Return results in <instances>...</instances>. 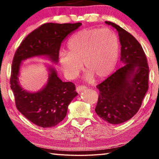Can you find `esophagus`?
<instances>
[{"label": "esophagus", "instance_id": "obj_1", "mask_svg": "<svg viewBox=\"0 0 159 159\" xmlns=\"http://www.w3.org/2000/svg\"><path fill=\"white\" fill-rule=\"evenodd\" d=\"M86 88H86L85 86H83V85L78 86V87L76 88V92H77L78 93H80V92H81V91L85 90Z\"/></svg>", "mask_w": 159, "mask_h": 159}]
</instances>
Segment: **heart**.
Returning <instances> with one entry per match:
<instances>
[{
    "instance_id": "obj_1",
    "label": "heart",
    "mask_w": 159,
    "mask_h": 159,
    "mask_svg": "<svg viewBox=\"0 0 159 159\" xmlns=\"http://www.w3.org/2000/svg\"><path fill=\"white\" fill-rule=\"evenodd\" d=\"M68 52L59 54V63L66 76L75 79L83 69L86 81L104 79L112 73L118 57L116 35L109 29H85L74 34L67 43Z\"/></svg>"
}]
</instances>
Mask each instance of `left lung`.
Masks as SVG:
<instances>
[{
	"label": "left lung",
	"mask_w": 159,
	"mask_h": 159,
	"mask_svg": "<svg viewBox=\"0 0 159 159\" xmlns=\"http://www.w3.org/2000/svg\"><path fill=\"white\" fill-rule=\"evenodd\" d=\"M120 43V61L123 65L97 88L99 90L95 109L110 124H120L137 114L147 92L149 67L146 55L135 38L111 21Z\"/></svg>",
	"instance_id": "obj_1"
}]
</instances>
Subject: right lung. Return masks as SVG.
Masks as SVG:
<instances>
[{"mask_svg":"<svg viewBox=\"0 0 159 159\" xmlns=\"http://www.w3.org/2000/svg\"><path fill=\"white\" fill-rule=\"evenodd\" d=\"M81 23H47L29 34L16 51L12 65L10 88L15 104L21 114L42 128L54 127L66 116L68 106L78 93L73 83L63 82L52 65L46 66L47 82L36 92L25 90L19 80L24 61L31 58H45L57 64L61 43L81 26Z\"/></svg>","mask_w":159,"mask_h":159,"instance_id":"add662e5","label":"right lung"}]
</instances>
